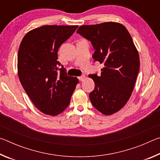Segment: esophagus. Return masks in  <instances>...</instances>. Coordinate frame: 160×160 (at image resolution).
Listing matches in <instances>:
<instances>
[{
    "label": "esophagus",
    "mask_w": 160,
    "mask_h": 160,
    "mask_svg": "<svg viewBox=\"0 0 160 160\" xmlns=\"http://www.w3.org/2000/svg\"><path fill=\"white\" fill-rule=\"evenodd\" d=\"M78 78H79V80L80 81H83L85 79V75H81V76H80Z\"/></svg>",
    "instance_id": "34e87169"
}]
</instances>
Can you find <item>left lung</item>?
<instances>
[{"label": "left lung", "mask_w": 160, "mask_h": 160, "mask_svg": "<svg viewBox=\"0 0 160 160\" xmlns=\"http://www.w3.org/2000/svg\"><path fill=\"white\" fill-rule=\"evenodd\" d=\"M77 33L92 43L94 61L104 65L100 75H89L94 82L90 101L103 114H113L131 95L140 68L138 52L128 31L120 23L82 25Z\"/></svg>", "instance_id": "8db88e82"}]
</instances>
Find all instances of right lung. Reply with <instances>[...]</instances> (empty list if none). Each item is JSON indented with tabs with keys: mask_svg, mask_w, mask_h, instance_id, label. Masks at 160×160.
<instances>
[{
	"mask_svg": "<svg viewBox=\"0 0 160 160\" xmlns=\"http://www.w3.org/2000/svg\"><path fill=\"white\" fill-rule=\"evenodd\" d=\"M78 27H40L27 33L19 47V79L35 107L45 114L63 112L78 83L77 78L68 76L66 68L57 61L59 47Z\"/></svg>",
	"mask_w": 160,
	"mask_h": 160,
	"instance_id": "1",
	"label": "right lung"
}]
</instances>
